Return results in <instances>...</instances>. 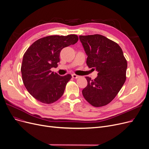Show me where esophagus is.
Listing matches in <instances>:
<instances>
[{
  "mask_svg": "<svg viewBox=\"0 0 149 149\" xmlns=\"http://www.w3.org/2000/svg\"><path fill=\"white\" fill-rule=\"evenodd\" d=\"M72 78H74V79H78V78L80 77L79 75H77L75 74H72Z\"/></svg>",
  "mask_w": 149,
  "mask_h": 149,
  "instance_id": "1",
  "label": "esophagus"
}]
</instances>
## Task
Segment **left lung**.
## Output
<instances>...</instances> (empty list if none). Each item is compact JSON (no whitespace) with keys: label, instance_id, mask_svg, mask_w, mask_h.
<instances>
[{"label":"left lung","instance_id":"8db88e82","mask_svg":"<svg viewBox=\"0 0 149 149\" xmlns=\"http://www.w3.org/2000/svg\"><path fill=\"white\" fill-rule=\"evenodd\" d=\"M79 38L88 56L87 65L98 72L94 80L86 77L88 85L82 91L83 95L93 106H105L126 81L127 61L120 46L103 36H80Z\"/></svg>","mask_w":149,"mask_h":149}]
</instances>
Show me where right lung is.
Here are the masks:
<instances>
[{
  "label": "right lung",
  "mask_w": 149,
  "mask_h": 149,
  "mask_svg": "<svg viewBox=\"0 0 149 149\" xmlns=\"http://www.w3.org/2000/svg\"><path fill=\"white\" fill-rule=\"evenodd\" d=\"M78 40L74 34L47 36L38 39L27 49L21 67L22 80L27 91L37 100L51 104L63 94L72 76H60L51 69L57 67L61 49L74 45Z\"/></svg>",
  "instance_id": "1"
}]
</instances>
